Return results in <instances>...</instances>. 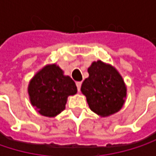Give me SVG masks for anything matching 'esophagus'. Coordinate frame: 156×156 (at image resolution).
<instances>
[{"label": "esophagus", "mask_w": 156, "mask_h": 156, "mask_svg": "<svg viewBox=\"0 0 156 156\" xmlns=\"http://www.w3.org/2000/svg\"><path fill=\"white\" fill-rule=\"evenodd\" d=\"M76 85H77L78 90L79 91V90H80V87H81V82H77V83H76Z\"/></svg>", "instance_id": "esophagus-1"}]
</instances>
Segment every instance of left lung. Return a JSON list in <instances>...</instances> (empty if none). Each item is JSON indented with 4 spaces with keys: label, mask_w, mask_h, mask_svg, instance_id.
Instances as JSON below:
<instances>
[{
    "label": "left lung",
    "mask_w": 156,
    "mask_h": 156,
    "mask_svg": "<svg viewBox=\"0 0 156 156\" xmlns=\"http://www.w3.org/2000/svg\"><path fill=\"white\" fill-rule=\"evenodd\" d=\"M87 72L89 76L83 81L80 90L89 108L101 117L117 113L123 108L127 94L120 73L102 60L93 61Z\"/></svg>",
    "instance_id": "left-lung-1"
}]
</instances>
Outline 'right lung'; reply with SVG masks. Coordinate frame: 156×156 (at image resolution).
<instances>
[{
	"label": "right lung",
	"mask_w": 156,
	"mask_h": 156,
	"mask_svg": "<svg viewBox=\"0 0 156 156\" xmlns=\"http://www.w3.org/2000/svg\"><path fill=\"white\" fill-rule=\"evenodd\" d=\"M75 82L56 63L47 64L30 80L28 94L30 104L41 115L55 117L67 104L68 98L77 94Z\"/></svg>",
	"instance_id": "obj_1"
}]
</instances>
